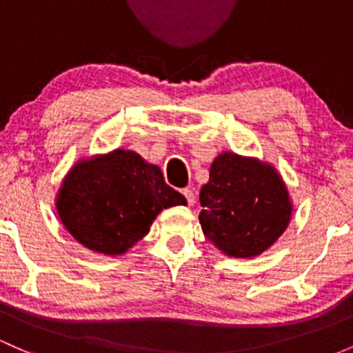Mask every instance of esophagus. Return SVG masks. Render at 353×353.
Listing matches in <instances>:
<instances>
[{"mask_svg": "<svg viewBox=\"0 0 353 353\" xmlns=\"http://www.w3.org/2000/svg\"><path fill=\"white\" fill-rule=\"evenodd\" d=\"M181 193H183V196H185V199H187L188 205H193V203H195V195H193L192 188H183V190H181Z\"/></svg>", "mask_w": 353, "mask_h": 353, "instance_id": "esophagus-1", "label": "esophagus"}]
</instances>
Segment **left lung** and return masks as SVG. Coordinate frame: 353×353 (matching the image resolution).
I'll return each instance as SVG.
<instances>
[{"label": "left lung", "mask_w": 353, "mask_h": 353, "mask_svg": "<svg viewBox=\"0 0 353 353\" xmlns=\"http://www.w3.org/2000/svg\"><path fill=\"white\" fill-rule=\"evenodd\" d=\"M199 215L203 234L229 257L259 256L268 251L293 214L290 192L278 170L257 158L223 151L210 166L200 190Z\"/></svg>", "instance_id": "left-lung-1"}]
</instances>
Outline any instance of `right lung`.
<instances>
[{"mask_svg":"<svg viewBox=\"0 0 353 353\" xmlns=\"http://www.w3.org/2000/svg\"><path fill=\"white\" fill-rule=\"evenodd\" d=\"M175 205H187V200L166 185L160 166L121 148L75 163L55 196L67 232L111 257L132 248L163 208Z\"/></svg>","mask_w":353,"mask_h":353,"instance_id":"obj_1","label":"right lung"}]
</instances>
